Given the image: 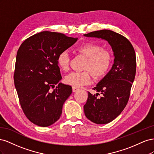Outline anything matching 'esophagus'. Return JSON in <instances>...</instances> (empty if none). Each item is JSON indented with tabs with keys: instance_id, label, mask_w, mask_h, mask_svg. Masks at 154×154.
<instances>
[{
	"instance_id": "obj_1",
	"label": "esophagus",
	"mask_w": 154,
	"mask_h": 154,
	"mask_svg": "<svg viewBox=\"0 0 154 154\" xmlns=\"http://www.w3.org/2000/svg\"><path fill=\"white\" fill-rule=\"evenodd\" d=\"M78 90V88L75 87H72V92H76V91Z\"/></svg>"
}]
</instances>
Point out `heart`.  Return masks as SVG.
Here are the masks:
<instances>
[{"instance_id":"b5f03b06","label":"heart","mask_w":154,"mask_h":154,"mask_svg":"<svg viewBox=\"0 0 154 154\" xmlns=\"http://www.w3.org/2000/svg\"><path fill=\"white\" fill-rule=\"evenodd\" d=\"M76 49L88 58L83 67L86 71L71 72L68 74L65 78V82L67 84L75 87L89 85L92 82L90 71L96 78L103 76L109 71L112 57L109 51L103 49L100 44L87 42L78 45ZM57 62L60 69L67 71L69 68L70 57L67 51H62L58 54Z\"/></svg>"}]
</instances>
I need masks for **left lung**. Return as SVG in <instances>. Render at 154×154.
Returning a JSON list of instances; mask_svg holds the SVG:
<instances>
[{"label":"left lung","mask_w":154,"mask_h":154,"mask_svg":"<svg viewBox=\"0 0 154 154\" xmlns=\"http://www.w3.org/2000/svg\"><path fill=\"white\" fill-rule=\"evenodd\" d=\"M84 36L101 38L108 41L114 51V63L109 72L92 88L101 92H88L84 112L87 119L96 124H106L122 113L130 97L136 72V57L130 42L114 31L103 29Z\"/></svg>","instance_id":"1"}]
</instances>
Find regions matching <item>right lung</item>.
Segmentation results:
<instances>
[{"label":"right lung","mask_w":154,"mask_h":154,"mask_svg":"<svg viewBox=\"0 0 154 154\" xmlns=\"http://www.w3.org/2000/svg\"><path fill=\"white\" fill-rule=\"evenodd\" d=\"M77 39L60 32L42 31L25 40L17 51L14 83L21 108L35 125L48 127L61 116L72 87L59 83L62 76L57 58Z\"/></svg>","instance_id":"add662e5"}]
</instances>
